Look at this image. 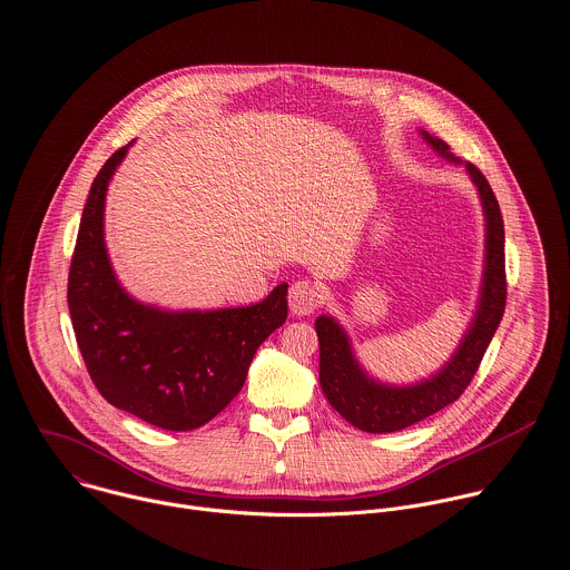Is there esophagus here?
Here are the masks:
<instances>
[{"mask_svg": "<svg viewBox=\"0 0 570 570\" xmlns=\"http://www.w3.org/2000/svg\"><path fill=\"white\" fill-rule=\"evenodd\" d=\"M320 299H322V295H320L317 286L306 279L295 282L288 291V306H291V313L297 317L311 315L320 306Z\"/></svg>", "mask_w": 570, "mask_h": 570, "instance_id": "34e87169", "label": "esophagus"}]
</instances>
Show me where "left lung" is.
Returning <instances> with one entry per match:
<instances>
[{
  "mask_svg": "<svg viewBox=\"0 0 570 570\" xmlns=\"http://www.w3.org/2000/svg\"><path fill=\"white\" fill-rule=\"evenodd\" d=\"M419 131L439 156L452 165H463L476 187L485 219L483 275L474 315L459 340L456 351L436 373L412 385H390L377 381L360 364L348 333L333 315H320L315 320L320 340V387L331 407L346 423L368 434L405 430L452 405L474 377L505 308V237L492 187L472 163L456 158L441 138L425 129Z\"/></svg>",
  "mask_w": 570,
  "mask_h": 570,
  "instance_id": "8db88e82",
  "label": "left lung"
}]
</instances>
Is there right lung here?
<instances>
[{
	"label": "right lung",
	"mask_w": 570,
	"mask_h": 570,
	"mask_svg": "<svg viewBox=\"0 0 570 570\" xmlns=\"http://www.w3.org/2000/svg\"><path fill=\"white\" fill-rule=\"evenodd\" d=\"M120 147L91 183L69 271V313L100 396L169 432L197 430L242 392L259 344L286 322L288 284L250 306L171 311L118 282L105 244V199Z\"/></svg>",
	"instance_id": "obj_1"
}]
</instances>
